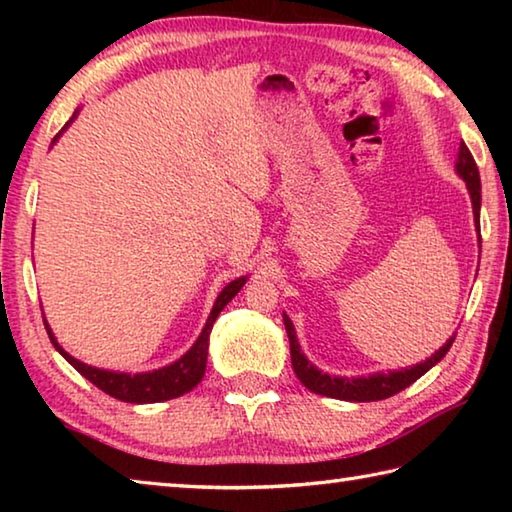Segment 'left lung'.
I'll return each mask as SVG.
<instances>
[{"instance_id": "1", "label": "left lung", "mask_w": 512, "mask_h": 512, "mask_svg": "<svg viewBox=\"0 0 512 512\" xmlns=\"http://www.w3.org/2000/svg\"><path fill=\"white\" fill-rule=\"evenodd\" d=\"M456 173L465 180L467 192H470V198H472L476 228H479L481 178H479V169H476V162L472 158L470 149L465 146V142H461V149H458ZM282 316H284V327H287V336H289V345H291L293 372H296V377L302 381V386L309 388V391L316 395L334 397V400H345V402H377V400H386V397L404 391L406 386H411L415 379H420L424 372L436 366V363L445 357L454 343V336H452V339H449L443 348L433 352L427 361L415 363V366H411V368L391 370V372H375V375H368V377H334V375H327V372H323V370H318L314 363H311L305 354H302L291 318L287 314H282Z\"/></svg>"}]
</instances>
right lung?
<instances>
[{
	"label": "right lung",
	"instance_id": "obj_1",
	"mask_svg": "<svg viewBox=\"0 0 512 512\" xmlns=\"http://www.w3.org/2000/svg\"><path fill=\"white\" fill-rule=\"evenodd\" d=\"M76 112H74V117L63 126V131L76 119ZM63 131L54 137V142L60 135H63ZM246 280L248 277H237V280H232L228 287H223L219 298H216V302H214L210 316H207V323L203 327L201 336H198L196 343L183 354V357H180L178 361H173L171 366H164V368L151 370V372H137V375H131V372H112V370H101V368L88 366V363L74 359L72 354H67L63 348H60L54 332H51V327L47 325V320H45V327H47L51 343H54V348L63 354V357L72 363V366L79 370L85 379H90L94 386L101 388L103 393L115 397V400L131 402V404L167 402V400H173V397L189 393L196 384H201V379L205 375L207 348H210V332H212L214 320L221 314L223 307L237 296L241 287L246 284Z\"/></svg>",
	"mask_w": 512,
	"mask_h": 512
}]
</instances>
